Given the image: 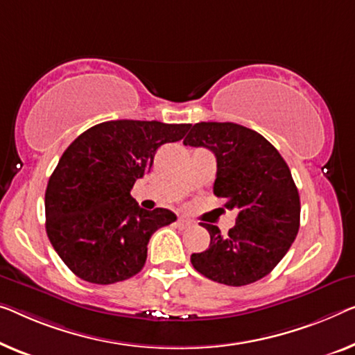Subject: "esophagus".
Listing matches in <instances>:
<instances>
[{
	"mask_svg": "<svg viewBox=\"0 0 355 355\" xmlns=\"http://www.w3.org/2000/svg\"><path fill=\"white\" fill-rule=\"evenodd\" d=\"M180 230H188L189 226H191L193 223L189 220H187V218H178L177 220V223H175Z\"/></svg>",
	"mask_w": 355,
	"mask_h": 355,
	"instance_id": "obj_1",
	"label": "esophagus"
}]
</instances>
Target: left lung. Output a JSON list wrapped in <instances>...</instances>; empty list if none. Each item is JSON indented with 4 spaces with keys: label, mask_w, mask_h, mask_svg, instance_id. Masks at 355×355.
Masks as SVG:
<instances>
[{
    "label": "left lung",
    "mask_w": 355,
    "mask_h": 355,
    "mask_svg": "<svg viewBox=\"0 0 355 355\" xmlns=\"http://www.w3.org/2000/svg\"><path fill=\"white\" fill-rule=\"evenodd\" d=\"M216 157L214 194L237 211L236 225L210 234L207 250L193 253L198 272L218 284L242 287L263 279L292 247L300 230V194L279 151L258 132L234 123H198L183 140Z\"/></svg>",
    "instance_id": "left-lung-1"
}]
</instances>
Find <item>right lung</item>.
I'll return each instance as SVG.
<instances>
[{
  "instance_id": "add662e5",
  "label": "right lung",
  "mask_w": 355,
  "mask_h": 355,
  "mask_svg": "<svg viewBox=\"0 0 355 355\" xmlns=\"http://www.w3.org/2000/svg\"><path fill=\"white\" fill-rule=\"evenodd\" d=\"M189 127L107 121L67 148L46 188V232L79 279L108 285L141 271L151 236L177 216L140 209L130 189L150 172L157 148L182 140Z\"/></svg>"
}]
</instances>
